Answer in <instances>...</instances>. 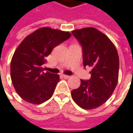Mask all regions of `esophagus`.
<instances>
[{
  "mask_svg": "<svg viewBox=\"0 0 133 133\" xmlns=\"http://www.w3.org/2000/svg\"><path fill=\"white\" fill-rule=\"evenodd\" d=\"M62 77L65 78V79H68V78L70 77V76H68V75H65V74H62Z\"/></svg>",
  "mask_w": 133,
  "mask_h": 133,
  "instance_id": "esophagus-1",
  "label": "esophagus"
}]
</instances>
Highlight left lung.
<instances>
[{"label": "left lung", "instance_id": "8db88e82", "mask_svg": "<svg viewBox=\"0 0 133 133\" xmlns=\"http://www.w3.org/2000/svg\"><path fill=\"white\" fill-rule=\"evenodd\" d=\"M82 46L83 65L91 67V78L81 79L80 86L71 91V97L84 109L101 107L115 89L119 71L118 51L107 36L94 27L73 30Z\"/></svg>", "mask_w": 133, "mask_h": 133}]
</instances>
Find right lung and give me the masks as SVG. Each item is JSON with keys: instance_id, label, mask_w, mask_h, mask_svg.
Wrapping results in <instances>:
<instances>
[{"instance_id": "1", "label": "right lung", "mask_w": 133, "mask_h": 133, "mask_svg": "<svg viewBox=\"0 0 133 133\" xmlns=\"http://www.w3.org/2000/svg\"><path fill=\"white\" fill-rule=\"evenodd\" d=\"M71 36L68 32L42 27L19 44L11 61L10 75L15 89L23 100L41 104L52 97L59 76L44 72L45 57Z\"/></svg>"}]
</instances>
